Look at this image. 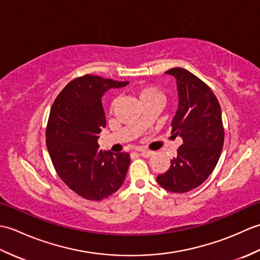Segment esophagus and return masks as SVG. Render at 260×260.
<instances>
[{"instance_id":"1","label":"esophagus","mask_w":260,"mask_h":260,"mask_svg":"<svg viewBox=\"0 0 260 260\" xmlns=\"http://www.w3.org/2000/svg\"><path fill=\"white\" fill-rule=\"evenodd\" d=\"M139 152H140V154H141L143 157H150L151 155H153V152L152 151H148V150H141Z\"/></svg>"}]
</instances>
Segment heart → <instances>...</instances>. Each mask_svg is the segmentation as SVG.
<instances>
[{
	"mask_svg": "<svg viewBox=\"0 0 260 260\" xmlns=\"http://www.w3.org/2000/svg\"><path fill=\"white\" fill-rule=\"evenodd\" d=\"M139 96H140V101L141 102L144 101V99H147V98H156V97L157 98H162L161 93H159V91L156 89V88H154V87H145V88H143V89H141ZM114 105H115V103L112 104V107H110V108H113Z\"/></svg>",
	"mask_w": 260,
	"mask_h": 260,
	"instance_id": "heart-1",
	"label": "heart"
}]
</instances>
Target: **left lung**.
<instances>
[{
    "label": "left lung",
    "mask_w": 260,
    "mask_h": 260,
    "mask_svg": "<svg viewBox=\"0 0 260 260\" xmlns=\"http://www.w3.org/2000/svg\"><path fill=\"white\" fill-rule=\"evenodd\" d=\"M178 88V110L172 119V133L180 136L182 145L171 168L157 175V183L174 193L196 189L212 173L224 141L221 107L212 90L190 71L172 68Z\"/></svg>",
    "instance_id": "obj_1"
}]
</instances>
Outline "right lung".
<instances>
[{
  "label": "right lung",
  "instance_id": "add662e5",
  "mask_svg": "<svg viewBox=\"0 0 260 260\" xmlns=\"http://www.w3.org/2000/svg\"><path fill=\"white\" fill-rule=\"evenodd\" d=\"M128 81L86 75L70 81L54 101L47 126V147L53 167L77 194L101 201L123 185L128 153L99 150L98 139L106 126L102 104L105 92Z\"/></svg>",
  "mask_w": 260,
  "mask_h": 260
}]
</instances>
